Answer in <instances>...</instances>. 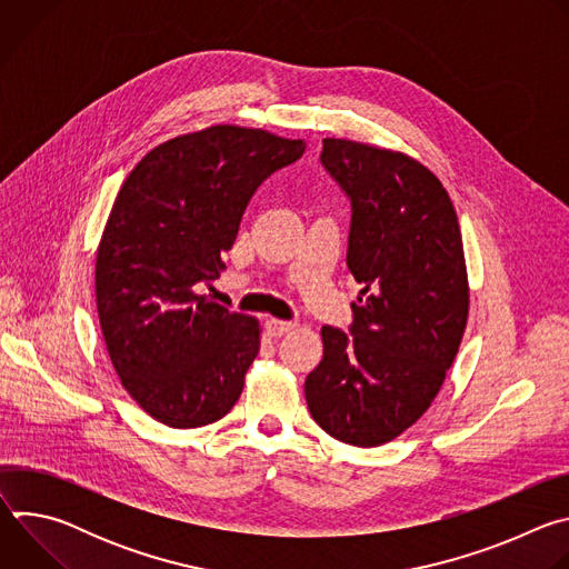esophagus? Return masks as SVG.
<instances>
[{
  "mask_svg": "<svg viewBox=\"0 0 569 569\" xmlns=\"http://www.w3.org/2000/svg\"><path fill=\"white\" fill-rule=\"evenodd\" d=\"M297 327L295 321H286V319H268L266 321V329H268V333L272 336V338H281V336H286V333H290L292 329Z\"/></svg>",
  "mask_w": 569,
  "mask_h": 569,
  "instance_id": "34e87169",
  "label": "esophagus"
}]
</instances>
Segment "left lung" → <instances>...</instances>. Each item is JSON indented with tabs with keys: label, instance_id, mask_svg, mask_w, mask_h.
I'll return each mask as SVG.
<instances>
[{
	"label": "left lung",
	"instance_id": "obj_1",
	"mask_svg": "<svg viewBox=\"0 0 569 569\" xmlns=\"http://www.w3.org/2000/svg\"><path fill=\"white\" fill-rule=\"evenodd\" d=\"M321 167L351 200L347 266L362 283L351 337L323 327V358L303 391L317 426L373 448L415 426L439 393L468 319L455 207L421 161L323 139Z\"/></svg>",
	"mask_w": 569,
	"mask_h": 569
}]
</instances>
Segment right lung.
I'll use <instances>...</instances> for the list:
<instances>
[{"mask_svg":"<svg viewBox=\"0 0 569 569\" xmlns=\"http://www.w3.org/2000/svg\"><path fill=\"white\" fill-rule=\"evenodd\" d=\"M306 150L211 126L152 148L123 182L97 252V308L114 371L169 428H202L240 398L261 347L254 317L198 295L220 277L257 189Z\"/></svg>","mask_w":569,"mask_h":569,"instance_id":"right-lung-1","label":"right lung"}]
</instances>
